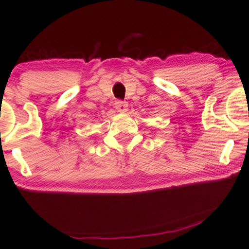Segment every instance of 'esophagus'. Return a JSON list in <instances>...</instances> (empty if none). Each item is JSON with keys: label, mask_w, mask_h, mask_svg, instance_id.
Masks as SVG:
<instances>
[{"label": "esophagus", "mask_w": 249, "mask_h": 249, "mask_svg": "<svg viewBox=\"0 0 249 249\" xmlns=\"http://www.w3.org/2000/svg\"><path fill=\"white\" fill-rule=\"evenodd\" d=\"M115 108L121 113H126L127 112V103L123 101H116L115 102Z\"/></svg>", "instance_id": "obj_1"}]
</instances>
